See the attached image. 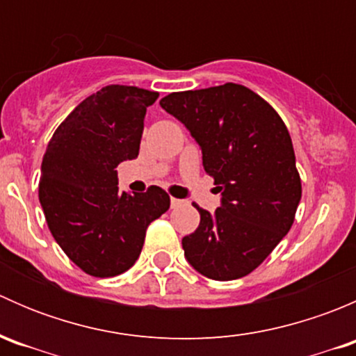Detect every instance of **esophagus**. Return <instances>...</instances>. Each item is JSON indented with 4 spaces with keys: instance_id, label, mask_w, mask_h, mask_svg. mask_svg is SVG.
<instances>
[{
    "instance_id": "obj_1",
    "label": "esophagus",
    "mask_w": 356,
    "mask_h": 356,
    "mask_svg": "<svg viewBox=\"0 0 356 356\" xmlns=\"http://www.w3.org/2000/svg\"><path fill=\"white\" fill-rule=\"evenodd\" d=\"M170 204H172V208H177V207H181V204H182V200H177V198H170Z\"/></svg>"
}]
</instances>
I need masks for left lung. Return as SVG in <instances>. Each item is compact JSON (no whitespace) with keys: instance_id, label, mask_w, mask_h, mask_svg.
Listing matches in <instances>:
<instances>
[{"instance_id":"1","label":"left lung","mask_w":356,"mask_h":356,"mask_svg":"<svg viewBox=\"0 0 356 356\" xmlns=\"http://www.w3.org/2000/svg\"><path fill=\"white\" fill-rule=\"evenodd\" d=\"M161 108L186 125L222 195L182 238L189 264L215 281L253 272L289 232L301 200L293 143L279 113L241 84L170 92Z\"/></svg>"}]
</instances>
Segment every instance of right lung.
Segmentation results:
<instances>
[{
	"instance_id": "1",
	"label": "right lung",
	"mask_w": 356,
	"mask_h": 356,
	"mask_svg": "<svg viewBox=\"0 0 356 356\" xmlns=\"http://www.w3.org/2000/svg\"><path fill=\"white\" fill-rule=\"evenodd\" d=\"M158 92L111 84L88 96L58 125L41 165L39 201L53 238L79 268L95 277L129 270L146 229L168 210L158 186L118 191V163L139 155L146 108Z\"/></svg>"
}]
</instances>
